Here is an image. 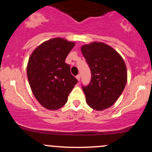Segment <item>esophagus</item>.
I'll list each match as a JSON object with an SVG mask.
<instances>
[{
	"label": "esophagus",
	"mask_w": 152,
	"mask_h": 152,
	"mask_svg": "<svg viewBox=\"0 0 152 152\" xmlns=\"http://www.w3.org/2000/svg\"><path fill=\"white\" fill-rule=\"evenodd\" d=\"M76 78H77V80H78V81H80V79H81V75H80V74H78L77 76H76Z\"/></svg>",
	"instance_id": "esophagus-1"
}]
</instances>
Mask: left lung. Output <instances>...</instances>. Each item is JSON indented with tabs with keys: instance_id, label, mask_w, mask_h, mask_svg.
Returning <instances> with one entry per match:
<instances>
[{
	"instance_id": "obj_1",
	"label": "left lung",
	"mask_w": 152,
	"mask_h": 152,
	"mask_svg": "<svg viewBox=\"0 0 152 152\" xmlns=\"http://www.w3.org/2000/svg\"><path fill=\"white\" fill-rule=\"evenodd\" d=\"M81 51L91 72L90 83L82 86L87 104L97 111L109 108L126 86V64L114 48L104 43L84 45Z\"/></svg>"
}]
</instances>
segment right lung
I'll return each instance as SVG.
<instances>
[{"mask_svg":"<svg viewBox=\"0 0 152 152\" xmlns=\"http://www.w3.org/2000/svg\"><path fill=\"white\" fill-rule=\"evenodd\" d=\"M74 46L63 38H52L37 47L29 58L27 76L31 91L47 109L57 110L65 105L78 83L65 62Z\"/></svg>","mask_w":152,"mask_h":152,"instance_id":"1","label":"right lung"}]
</instances>
